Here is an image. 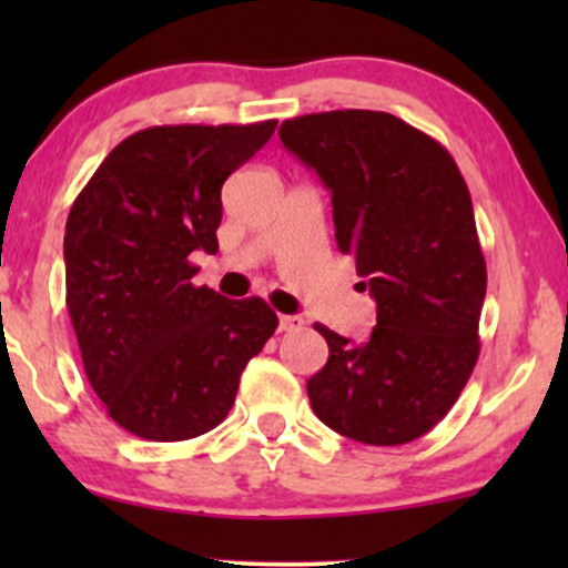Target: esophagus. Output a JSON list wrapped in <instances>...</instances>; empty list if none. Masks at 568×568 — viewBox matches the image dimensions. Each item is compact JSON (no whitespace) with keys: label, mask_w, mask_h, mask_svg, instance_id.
<instances>
[{"label":"esophagus","mask_w":568,"mask_h":568,"mask_svg":"<svg viewBox=\"0 0 568 568\" xmlns=\"http://www.w3.org/2000/svg\"><path fill=\"white\" fill-rule=\"evenodd\" d=\"M304 325V321L298 315H283L280 317V331H298Z\"/></svg>","instance_id":"34e87169"}]
</instances>
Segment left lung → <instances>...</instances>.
I'll return each mask as SVG.
<instances>
[{
	"instance_id": "8db88e82",
	"label": "left lung",
	"mask_w": 568,
	"mask_h": 568,
	"mask_svg": "<svg viewBox=\"0 0 568 568\" xmlns=\"http://www.w3.org/2000/svg\"><path fill=\"white\" fill-rule=\"evenodd\" d=\"M277 133L331 192L338 251L376 302L363 344L315 325L328 363L306 382L312 410L368 446L422 438L452 410L480 352L486 262L470 189L438 141L395 114H304Z\"/></svg>"
}]
</instances>
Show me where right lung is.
Listing matches in <instances>:
<instances>
[{
	"label": "right lung",
	"instance_id": "right-lung-1",
	"mask_svg": "<svg viewBox=\"0 0 568 568\" xmlns=\"http://www.w3.org/2000/svg\"><path fill=\"white\" fill-rule=\"evenodd\" d=\"M160 125L109 152L74 200L63 237L67 306L90 387L146 440H189L224 422L240 376L275 334L262 298L192 285L189 253H216L221 186L275 133Z\"/></svg>",
	"mask_w": 568,
	"mask_h": 568
}]
</instances>
